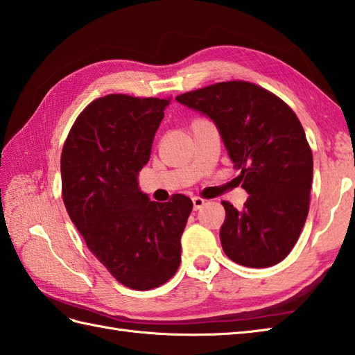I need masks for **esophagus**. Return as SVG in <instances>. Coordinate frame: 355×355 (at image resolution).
Wrapping results in <instances>:
<instances>
[{
	"mask_svg": "<svg viewBox=\"0 0 355 355\" xmlns=\"http://www.w3.org/2000/svg\"><path fill=\"white\" fill-rule=\"evenodd\" d=\"M192 202H193V210H198V209H201L202 206L206 205V200H202L200 197H193Z\"/></svg>",
	"mask_w": 355,
	"mask_h": 355,
	"instance_id": "esophagus-1",
	"label": "esophagus"
}]
</instances>
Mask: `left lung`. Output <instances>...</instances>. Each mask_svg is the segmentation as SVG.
Returning a JSON list of instances; mask_svg holds the SVG:
<instances>
[{"mask_svg": "<svg viewBox=\"0 0 355 355\" xmlns=\"http://www.w3.org/2000/svg\"><path fill=\"white\" fill-rule=\"evenodd\" d=\"M175 101L216 125L248 193L243 210L223 201L224 253L239 266H276L297 243L310 206L313 153L297 116L275 94L243 80L221 82Z\"/></svg>", "mask_w": 355, "mask_h": 355, "instance_id": "8db88e82", "label": "left lung"}]
</instances>
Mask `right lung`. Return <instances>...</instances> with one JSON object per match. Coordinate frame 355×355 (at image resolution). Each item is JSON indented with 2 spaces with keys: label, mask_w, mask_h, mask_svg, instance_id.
Segmentation results:
<instances>
[{
  "label": "right lung",
  "mask_w": 355,
  "mask_h": 355,
  "mask_svg": "<svg viewBox=\"0 0 355 355\" xmlns=\"http://www.w3.org/2000/svg\"><path fill=\"white\" fill-rule=\"evenodd\" d=\"M168 99L110 94L82 111L61 155L62 198L73 224L105 268L132 290L175 275L191 198L150 201L139 187Z\"/></svg>",
  "instance_id": "obj_1"
}]
</instances>
